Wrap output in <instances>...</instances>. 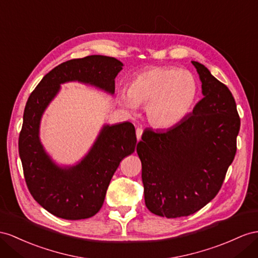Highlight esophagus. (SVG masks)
I'll return each instance as SVG.
<instances>
[{"label": "esophagus", "mask_w": 258, "mask_h": 258, "mask_svg": "<svg viewBox=\"0 0 258 258\" xmlns=\"http://www.w3.org/2000/svg\"><path fill=\"white\" fill-rule=\"evenodd\" d=\"M142 135H143V128H142V127H138V128L136 130V137H137V141H141Z\"/></svg>", "instance_id": "34e87169"}]
</instances>
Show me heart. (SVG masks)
I'll return each instance as SVG.
<instances>
[{"label":"heart","mask_w":258,"mask_h":258,"mask_svg":"<svg viewBox=\"0 0 258 258\" xmlns=\"http://www.w3.org/2000/svg\"><path fill=\"white\" fill-rule=\"evenodd\" d=\"M196 97L194 76L173 66H151L136 73L128 82L127 90L118 95L127 109L146 103L147 120L158 128L179 124L192 109Z\"/></svg>","instance_id":"1"}]
</instances>
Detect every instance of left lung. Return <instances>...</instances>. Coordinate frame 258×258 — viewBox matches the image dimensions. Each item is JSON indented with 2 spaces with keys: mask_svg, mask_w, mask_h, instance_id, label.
I'll use <instances>...</instances> for the list:
<instances>
[{
  "mask_svg": "<svg viewBox=\"0 0 258 258\" xmlns=\"http://www.w3.org/2000/svg\"><path fill=\"white\" fill-rule=\"evenodd\" d=\"M192 63L204 98L173 127L145 130L136 148L146 207L167 218L189 216L214 200L236 153L234 98L206 66Z\"/></svg>",
  "mask_w": 258,
  "mask_h": 258,
  "instance_id": "obj_1",
  "label": "left lung"
}]
</instances>
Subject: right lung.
I'll return each instance as SVG.
<instances>
[{"label": "right lung", "instance_id": "obj_1", "mask_svg": "<svg viewBox=\"0 0 258 258\" xmlns=\"http://www.w3.org/2000/svg\"><path fill=\"white\" fill-rule=\"evenodd\" d=\"M123 63L114 57L89 55L57 65L31 92L24 111L18 150L24 176L35 201L50 214L68 220L95 216L104 202L110 181L123 158L136 147L134 125H104L96 142L75 166L58 167L45 153L39 138L44 110L60 91L61 84L79 82L113 95L114 79Z\"/></svg>", "mask_w": 258, "mask_h": 258}]
</instances>
